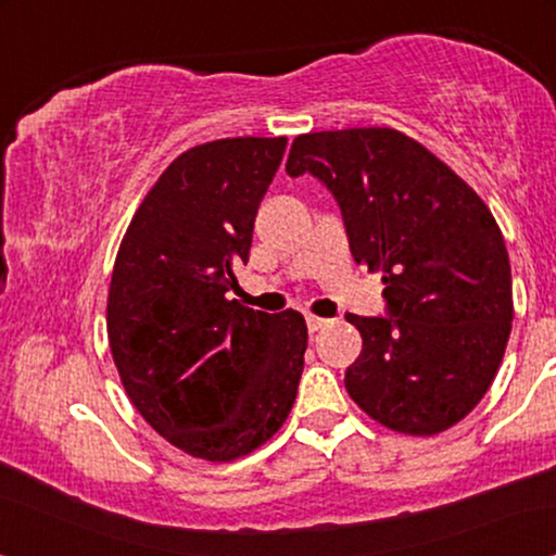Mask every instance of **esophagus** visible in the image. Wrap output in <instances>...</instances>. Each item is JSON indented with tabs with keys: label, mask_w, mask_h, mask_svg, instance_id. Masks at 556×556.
Masks as SVG:
<instances>
[{
	"label": "esophagus",
	"mask_w": 556,
	"mask_h": 556,
	"mask_svg": "<svg viewBox=\"0 0 556 556\" xmlns=\"http://www.w3.org/2000/svg\"><path fill=\"white\" fill-rule=\"evenodd\" d=\"M326 324H329V321H326V318H321V316H314V314H306V326H308V331H318V329H324Z\"/></svg>",
	"instance_id": "1"
}]
</instances>
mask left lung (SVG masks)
Wrapping results in <instances>:
<instances>
[{
	"label": "left lung",
	"mask_w": 556,
	"mask_h": 556,
	"mask_svg": "<svg viewBox=\"0 0 556 556\" xmlns=\"http://www.w3.org/2000/svg\"><path fill=\"white\" fill-rule=\"evenodd\" d=\"M286 172L329 189L356 265L382 270L384 316L346 314L362 333L346 392L407 435L463 420L489 392L514 318L504 235L481 197L394 128L303 134Z\"/></svg>",
	"instance_id": "obj_1"
}]
</instances>
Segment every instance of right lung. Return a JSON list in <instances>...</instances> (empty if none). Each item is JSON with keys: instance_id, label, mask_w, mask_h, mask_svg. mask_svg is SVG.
<instances>
[{"instance_id": "right-lung-1", "label": "right lung", "mask_w": 556, "mask_h": 556, "mask_svg": "<svg viewBox=\"0 0 556 556\" xmlns=\"http://www.w3.org/2000/svg\"><path fill=\"white\" fill-rule=\"evenodd\" d=\"M286 139H219L174 159L113 265V362L151 428L204 460L263 445L299 392L306 321L230 299Z\"/></svg>"}]
</instances>
